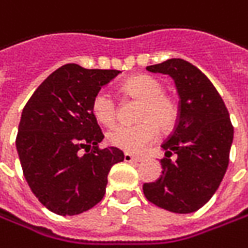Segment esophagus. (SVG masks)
<instances>
[{
    "label": "esophagus",
    "mask_w": 248,
    "mask_h": 248,
    "mask_svg": "<svg viewBox=\"0 0 248 248\" xmlns=\"http://www.w3.org/2000/svg\"><path fill=\"white\" fill-rule=\"evenodd\" d=\"M124 160H125V162H141L142 159H141V157H137V156L131 155V154H124Z\"/></svg>",
    "instance_id": "obj_1"
}]
</instances>
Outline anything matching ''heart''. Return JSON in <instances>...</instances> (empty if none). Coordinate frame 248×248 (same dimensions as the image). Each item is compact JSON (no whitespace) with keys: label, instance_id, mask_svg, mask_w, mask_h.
Wrapping results in <instances>:
<instances>
[{"label":"heart","instance_id":"b5f03b06","mask_svg":"<svg viewBox=\"0 0 248 248\" xmlns=\"http://www.w3.org/2000/svg\"><path fill=\"white\" fill-rule=\"evenodd\" d=\"M123 91L128 96L142 102L140 124H120L107 132L108 142L127 152L138 154L145 146L154 142L157 137V129L169 130L177 120L179 107L174 99L165 94L163 83L149 75H137L123 85ZM92 113L94 118L110 125L117 116L114 97L107 91H99L92 99Z\"/></svg>","mask_w":248,"mask_h":248}]
</instances>
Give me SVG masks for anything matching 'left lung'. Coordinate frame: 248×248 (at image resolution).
<instances>
[{
    "instance_id": "left-lung-1",
    "label": "left lung",
    "mask_w": 248,
    "mask_h": 248,
    "mask_svg": "<svg viewBox=\"0 0 248 248\" xmlns=\"http://www.w3.org/2000/svg\"><path fill=\"white\" fill-rule=\"evenodd\" d=\"M173 78L180 97L176 128L162 143V174L145 183L148 201L174 214H191L217 190L229 165L233 127L229 111L212 82L181 58L146 67ZM178 155L173 162L170 156Z\"/></svg>"
}]
</instances>
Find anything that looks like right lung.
<instances>
[{"instance_id":"right-lung-1","label":"right lung","mask_w":248,"mask_h":248,"mask_svg":"<svg viewBox=\"0 0 248 248\" xmlns=\"http://www.w3.org/2000/svg\"><path fill=\"white\" fill-rule=\"evenodd\" d=\"M118 74L62 65L22 111L16 149L23 176L37 200L57 215H78L100 202L110 169L124 160L114 146L99 149L105 135L91 107L93 96Z\"/></svg>"}]
</instances>
